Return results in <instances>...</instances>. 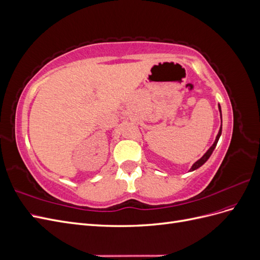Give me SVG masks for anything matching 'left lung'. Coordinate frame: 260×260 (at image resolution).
Here are the masks:
<instances>
[{"label":"left lung","instance_id":"obj_1","mask_svg":"<svg viewBox=\"0 0 260 260\" xmlns=\"http://www.w3.org/2000/svg\"><path fill=\"white\" fill-rule=\"evenodd\" d=\"M219 112H220V114H221V108H220V105H219ZM221 131H222V119H221V127H220V130H219V132H218V135H217V138H216V140H215L214 144H212V145L210 146V148L208 149V151H207L205 154H204V156L202 157L201 159H199L198 161H196V162L193 165L192 168H191V171L200 168V167L202 166V165H204V164H205V162L207 161V159L209 158L210 155L212 154V152H214V149H215V147H216V145H217V143H218V140H219L220 136H221Z\"/></svg>","mask_w":260,"mask_h":260}]
</instances>
